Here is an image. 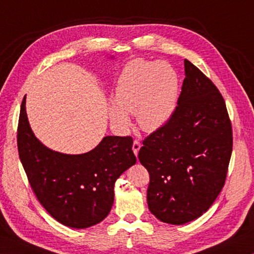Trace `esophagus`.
Segmentation results:
<instances>
[{"mask_svg": "<svg viewBox=\"0 0 254 254\" xmlns=\"http://www.w3.org/2000/svg\"><path fill=\"white\" fill-rule=\"evenodd\" d=\"M140 148H141V143H140V141H139V140H134V141H133L132 150H133V152H134L135 156H137V152H139Z\"/></svg>", "mask_w": 254, "mask_h": 254, "instance_id": "esophagus-1", "label": "esophagus"}]
</instances>
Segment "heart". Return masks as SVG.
<instances>
[{"label": "heart", "mask_w": 254, "mask_h": 254, "mask_svg": "<svg viewBox=\"0 0 254 254\" xmlns=\"http://www.w3.org/2000/svg\"><path fill=\"white\" fill-rule=\"evenodd\" d=\"M179 77L166 62L132 60L120 75L110 109L112 124L120 130L130 126L128 113L136 115L144 131H156L173 117L177 106Z\"/></svg>", "instance_id": "b5f03b06"}]
</instances>
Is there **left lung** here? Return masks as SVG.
<instances>
[{
    "label": "left lung",
    "instance_id": "obj_1",
    "mask_svg": "<svg viewBox=\"0 0 254 254\" xmlns=\"http://www.w3.org/2000/svg\"><path fill=\"white\" fill-rule=\"evenodd\" d=\"M177 106L165 126L143 140L139 151L148 170L150 212L168 224L196 220L225 184L233 148L232 124L216 86L185 59Z\"/></svg>",
    "mask_w": 254,
    "mask_h": 254
}]
</instances>
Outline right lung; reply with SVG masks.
I'll use <instances>...</instances> for the list:
<instances>
[{
  "mask_svg": "<svg viewBox=\"0 0 254 254\" xmlns=\"http://www.w3.org/2000/svg\"><path fill=\"white\" fill-rule=\"evenodd\" d=\"M131 136H105L92 151L64 154L45 147L34 136L25 112L18 124V150L34 195L55 220L86 229L109 215L114 184L136 162Z\"/></svg>",
  "mask_w": 254,
  "mask_h": 254,
  "instance_id": "add662e5",
  "label": "right lung"
}]
</instances>
